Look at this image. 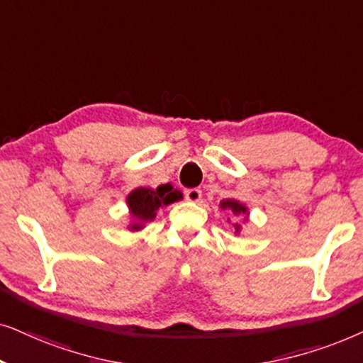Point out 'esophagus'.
Segmentation results:
<instances>
[{"mask_svg":"<svg viewBox=\"0 0 363 363\" xmlns=\"http://www.w3.org/2000/svg\"><path fill=\"white\" fill-rule=\"evenodd\" d=\"M184 196L189 202H201V199H202L201 189H186Z\"/></svg>","mask_w":363,"mask_h":363,"instance_id":"obj_1","label":"esophagus"}]
</instances>
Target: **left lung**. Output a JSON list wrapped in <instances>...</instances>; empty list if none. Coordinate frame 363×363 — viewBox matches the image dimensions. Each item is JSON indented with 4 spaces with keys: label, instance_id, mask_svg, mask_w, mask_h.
Wrapping results in <instances>:
<instances>
[{
    "label": "left lung",
    "instance_id": "8db88e82",
    "mask_svg": "<svg viewBox=\"0 0 363 363\" xmlns=\"http://www.w3.org/2000/svg\"><path fill=\"white\" fill-rule=\"evenodd\" d=\"M219 206H220V209L230 211L235 217H242L244 222H247V219H249V209H247V206L242 204V202H239V201H235V199H224V201H220ZM232 225H234L235 234H239L240 225L238 224V222H235V224H232Z\"/></svg>",
    "mask_w": 363,
    "mask_h": 363
}]
</instances>
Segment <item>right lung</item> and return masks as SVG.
<instances>
[{"label":"right lung","instance_id":"1","mask_svg":"<svg viewBox=\"0 0 363 363\" xmlns=\"http://www.w3.org/2000/svg\"><path fill=\"white\" fill-rule=\"evenodd\" d=\"M181 199L182 192L174 189L171 184L157 186L156 189L138 187V189L131 191L125 197V202H128L129 207V216H131V222H129L128 229L131 232L143 230L147 222L156 219L157 211L161 207H166Z\"/></svg>","mask_w":363,"mask_h":363}]
</instances>
